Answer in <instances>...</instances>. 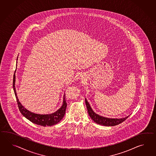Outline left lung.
<instances>
[{
	"instance_id": "8db88e82",
	"label": "left lung",
	"mask_w": 156,
	"mask_h": 156,
	"mask_svg": "<svg viewBox=\"0 0 156 156\" xmlns=\"http://www.w3.org/2000/svg\"><path fill=\"white\" fill-rule=\"evenodd\" d=\"M85 102L86 106L87 108L88 113L90 117L94 122L100 125L105 126H113L118 125L121 123L122 122L125 121L127 118L129 117L127 116L126 117L122 118H109L104 117L101 116L99 114L95 113L94 110L92 109L91 107L90 106V104L88 102L87 99L85 98Z\"/></svg>"
}]
</instances>
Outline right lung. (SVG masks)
<instances>
[{"label":"right lung","instance_id":"1","mask_svg":"<svg viewBox=\"0 0 156 156\" xmlns=\"http://www.w3.org/2000/svg\"><path fill=\"white\" fill-rule=\"evenodd\" d=\"M15 72L13 76V88L16 96V98L17 100V102L18 104V106L19 108L20 111L23 115L27 118L30 121L37 124L38 125L42 126H51L55 125L58 123L63 118L65 114L66 108L67 106V104L66 103L65 100V94L63 96V103L62 106L60 109H58L57 111L54 112L53 113L48 114H35L33 112L27 110L21 105V104L19 101V100L17 98L16 91L15 88Z\"/></svg>","mask_w":156,"mask_h":156}]
</instances>
